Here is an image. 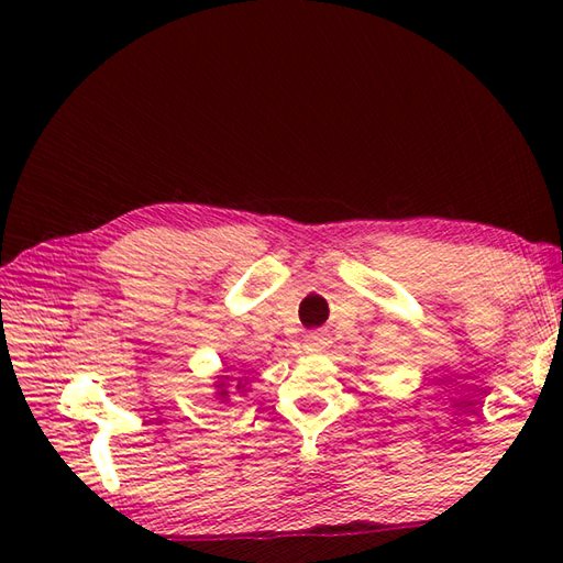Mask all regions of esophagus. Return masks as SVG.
<instances>
[{
    "instance_id": "1",
    "label": "esophagus",
    "mask_w": 563,
    "mask_h": 563,
    "mask_svg": "<svg viewBox=\"0 0 563 563\" xmlns=\"http://www.w3.org/2000/svg\"><path fill=\"white\" fill-rule=\"evenodd\" d=\"M305 345H307V351L319 353V351L327 349V339L321 336V333H309V336L305 339Z\"/></svg>"
}]
</instances>
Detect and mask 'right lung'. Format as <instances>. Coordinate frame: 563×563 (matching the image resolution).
Returning a JSON list of instances; mask_svg holds the SVG:
<instances>
[{
    "instance_id": "1",
    "label": "right lung",
    "mask_w": 563,
    "mask_h": 563,
    "mask_svg": "<svg viewBox=\"0 0 563 563\" xmlns=\"http://www.w3.org/2000/svg\"><path fill=\"white\" fill-rule=\"evenodd\" d=\"M214 397H218L222 404H230V377H227V375H220L218 377V382H214ZM246 382L244 379H236V391L239 394H244L246 389Z\"/></svg>"
}]
</instances>
